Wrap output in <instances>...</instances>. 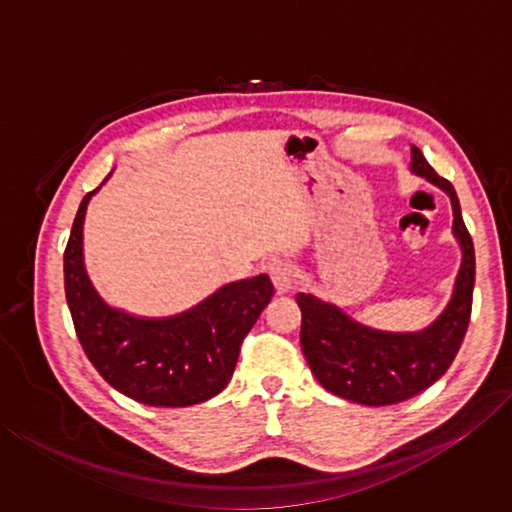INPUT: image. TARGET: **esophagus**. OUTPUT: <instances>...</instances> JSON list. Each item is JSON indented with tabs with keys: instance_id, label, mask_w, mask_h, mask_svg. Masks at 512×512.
<instances>
[{
	"instance_id": "1",
	"label": "esophagus",
	"mask_w": 512,
	"mask_h": 512,
	"mask_svg": "<svg viewBox=\"0 0 512 512\" xmlns=\"http://www.w3.org/2000/svg\"><path fill=\"white\" fill-rule=\"evenodd\" d=\"M268 275H271L277 293L291 291L293 284L298 280L296 268H293V264L287 262V259H273V262L268 264Z\"/></svg>"
}]
</instances>
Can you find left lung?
<instances>
[{
    "label": "left lung",
    "mask_w": 512,
    "mask_h": 512,
    "mask_svg": "<svg viewBox=\"0 0 512 512\" xmlns=\"http://www.w3.org/2000/svg\"><path fill=\"white\" fill-rule=\"evenodd\" d=\"M411 171L445 189L452 198L454 235L463 248L454 296L436 323L418 334L377 332L314 296H296L302 311L300 343L314 377L325 391L366 406L397 404L427 391L452 366L470 325L474 244L463 223L458 196L452 183L440 178L424 160L418 146H413Z\"/></svg>",
    "instance_id": "obj_1"
}]
</instances>
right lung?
Wrapping results in <instances>:
<instances>
[{
	"label": "right lung",
	"mask_w": 512,
	"mask_h": 512,
	"mask_svg": "<svg viewBox=\"0 0 512 512\" xmlns=\"http://www.w3.org/2000/svg\"><path fill=\"white\" fill-rule=\"evenodd\" d=\"M97 192V189H94ZM76 212L63 255L65 298L92 366L119 393L149 406H192L221 393L241 343L273 298L268 275L225 284L201 305L171 318H135L108 307L83 266V219Z\"/></svg>",
	"instance_id": "right-lung-1"
}]
</instances>
